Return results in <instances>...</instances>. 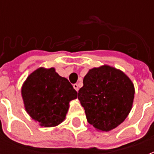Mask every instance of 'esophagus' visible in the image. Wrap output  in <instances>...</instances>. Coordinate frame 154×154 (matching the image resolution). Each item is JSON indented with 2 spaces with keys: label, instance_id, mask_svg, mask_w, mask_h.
I'll use <instances>...</instances> for the list:
<instances>
[{
  "label": "esophagus",
  "instance_id": "34e87169",
  "mask_svg": "<svg viewBox=\"0 0 154 154\" xmlns=\"http://www.w3.org/2000/svg\"><path fill=\"white\" fill-rule=\"evenodd\" d=\"M72 86H73V88H74L76 91L78 92V90H79V89H78V85H77V84H74V85H72Z\"/></svg>",
  "mask_w": 154,
  "mask_h": 154
}]
</instances>
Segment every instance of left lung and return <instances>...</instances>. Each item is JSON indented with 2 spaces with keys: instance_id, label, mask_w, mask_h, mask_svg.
<instances>
[{
  "instance_id": "8db88e82",
  "label": "left lung",
  "mask_w": 154,
  "mask_h": 154,
  "mask_svg": "<svg viewBox=\"0 0 154 154\" xmlns=\"http://www.w3.org/2000/svg\"><path fill=\"white\" fill-rule=\"evenodd\" d=\"M77 97L89 124L109 131L124 122L130 112L134 87L124 72L104 65L89 70Z\"/></svg>"
}]
</instances>
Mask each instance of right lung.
<instances>
[{
  "label": "right lung",
  "mask_w": 154,
  "mask_h": 154,
  "mask_svg": "<svg viewBox=\"0 0 154 154\" xmlns=\"http://www.w3.org/2000/svg\"><path fill=\"white\" fill-rule=\"evenodd\" d=\"M25 109L42 126H56L64 121L69 103L77 91L53 68H40L28 77L21 89Z\"/></svg>",
  "instance_id": "obj_1"
}]
</instances>
